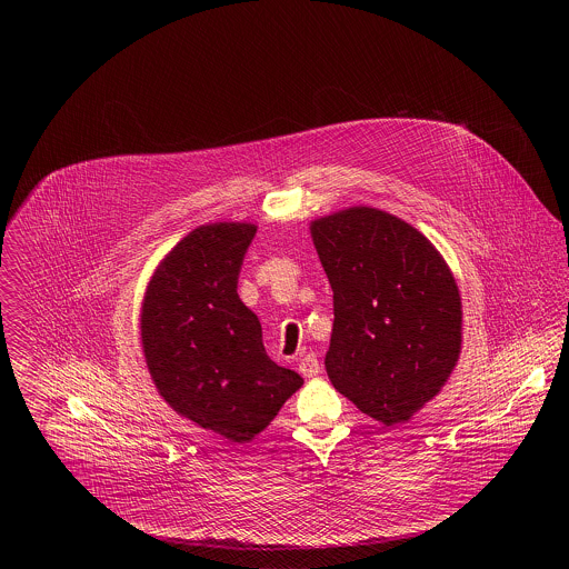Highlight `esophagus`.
<instances>
[{"instance_id": "34e87169", "label": "esophagus", "mask_w": 569, "mask_h": 569, "mask_svg": "<svg viewBox=\"0 0 569 569\" xmlns=\"http://www.w3.org/2000/svg\"><path fill=\"white\" fill-rule=\"evenodd\" d=\"M300 372L307 377V379H313L320 375V361L316 355H307L300 359Z\"/></svg>"}]
</instances>
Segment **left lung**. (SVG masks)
<instances>
[{
    "label": "left lung",
    "instance_id": "8db88e82",
    "mask_svg": "<svg viewBox=\"0 0 569 569\" xmlns=\"http://www.w3.org/2000/svg\"><path fill=\"white\" fill-rule=\"evenodd\" d=\"M332 289L330 383L363 413L392 427L429 403L462 346L456 278L416 228L355 206L311 223Z\"/></svg>",
    "mask_w": 569,
    "mask_h": 569
}]
</instances>
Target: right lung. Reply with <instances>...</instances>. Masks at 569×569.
<instances>
[{"label": "right lung", "instance_id": "1", "mask_svg": "<svg viewBox=\"0 0 569 569\" xmlns=\"http://www.w3.org/2000/svg\"><path fill=\"white\" fill-rule=\"evenodd\" d=\"M253 223L192 230L158 264L140 313L142 350L163 401L230 442H249L305 383L273 363L237 293Z\"/></svg>", "mask_w": 569, "mask_h": 569}]
</instances>
